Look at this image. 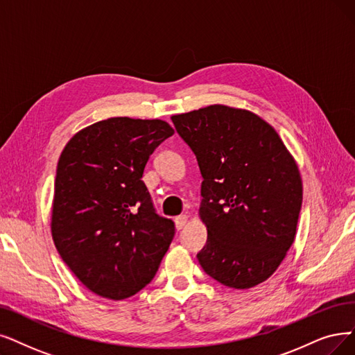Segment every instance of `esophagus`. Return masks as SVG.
Listing matches in <instances>:
<instances>
[{
    "label": "esophagus",
    "instance_id": "esophagus-1",
    "mask_svg": "<svg viewBox=\"0 0 355 355\" xmlns=\"http://www.w3.org/2000/svg\"><path fill=\"white\" fill-rule=\"evenodd\" d=\"M187 224H188V216H178L175 218V225H176L178 230H182Z\"/></svg>",
    "mask_w": 355,
    "mask_h": 355
}]
</instances>
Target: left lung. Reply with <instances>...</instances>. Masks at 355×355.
<instances>
[{
	"mask_svg": "<svg viewBox=\"0 0 355 355\" xmlns=\"http://www.w3.org/2000/svg\"><path fill=\"white\" fill-rule=\"evenodd\" d=\"M172 121L204 179L200 217L208 237L200 265L230 288L261 284L294 243L303 201L299 166L250 110L211 105Z\"/></svg>",
	"mask_w": 355,
	"mask_h": 355,
	"instance_id": "obj_1",
	"label": "left lung"
}]
</instances>
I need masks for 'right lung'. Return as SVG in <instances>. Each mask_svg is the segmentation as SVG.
<instances>
[{"instance_id":"right-lung-1","label":"right lung","mask_w":355,"mask_h":355,"mask_svg":"<svg viewBox=\"0 0 355 355\" xmlns=\"http://www.w3.org/2000/svg\"><path fill=\"white\" fill-rule=\"evenodd\" d=\"M175 130L162 119L109 118L78 131L56 167L51 232L56 250L92 293L123 300L159 271L175 236L141 180Z\"/></svg>"}]
</instances>
